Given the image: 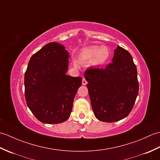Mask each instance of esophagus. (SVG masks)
Here are the masks:
<instances>
[{"mask_svg": "<svg viewBox=\"0 0 160 160\" xmlns=\"http://www.w3.org/2000/svg\"><path fill=\"white\" fill-rule=\"evenodd\" d=\"M82 84L83 85H86V84H87V82L86 81V80L84 79V78H83V79H82Z\"/></svg>", "mask_w": 160, "mask_h": 160, "instance_id": "34e87169", "label": "esophagus"}]
</instances>
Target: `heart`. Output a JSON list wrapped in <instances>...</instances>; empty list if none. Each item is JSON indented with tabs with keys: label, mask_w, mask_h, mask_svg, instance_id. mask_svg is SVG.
<instances>
[{
	"label": "heart",
	"mask_w": 160,
	"mask_h": 160,
	"mask_svg": "<svg viewBox=\"0 0 160 160\" xmlns=\"http://www.w3.org/2000/svg\"><path fill=\"white\" fill-rule=\"evenodd\" d=\"M110 57V51L106 46L92 45L80 51L78 55L80 62H91L93 66H102L107 62ZM74 65H78V62L74 60Z\"/></svg>",
	"instance_id": "obj_1"
}]
</instances>
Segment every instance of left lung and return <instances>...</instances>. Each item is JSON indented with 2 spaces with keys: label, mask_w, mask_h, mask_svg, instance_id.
<instances>
[{
  "label": "left lung",
  "mask_w": 160,
  "mask_h": 160,
  "mask_svg": "<svg viewBox=\"0 0 160 160\" xmlns=\"http://www.w3.org/2000/svg\"><path fill=\"white\" fill-rule=\"evenodd\" d=\"M95 116L104 122L128 116L139 91L137 68L128 51L118 46L112 62L104 69H89L84 73Z\"/></svg>",
  "instance_id": "8db88e82"
}]
</instances>
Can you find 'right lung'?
<instances>
[{"label": "right lung", "instance_id": "obj_1", "mask_svg": "<svg viewBox=\"0 0 160 160\" xmlns=\"http://www.w3.org/2000/svg\"><path fill=\"white\" fill-rule=\"evenodd\" d=\"M69 58L63 45L49 42L29 60L25 74V100L42 123H62L70 116L82 78L66 75Z\"/></svg>", "mask_w": 160, "mask_h": 160}]
</instances>
